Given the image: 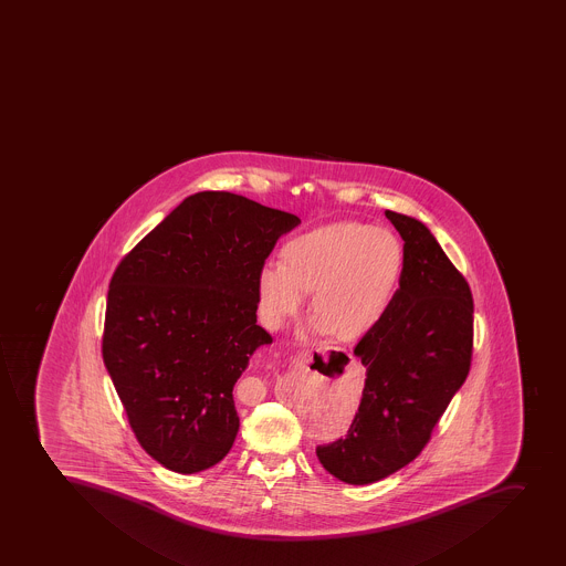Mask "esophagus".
<instances>
[{
    "label": "esophagus",
    "mask_w": 566,
    "mask_h": 566,
    "mask_svg": "<svg viewBox=\"0 0 566 566\" xmlns=\"http://www.w3.org/2000/svg\"><path fill=\"white\" fill-rule=\"evenodd\" d=\"M306 352H297L296 356L292 357V361L296 363V365H303L306 361Z\"/></svg>",
    "instance_id": "esophagus-1"
}]
</instances>
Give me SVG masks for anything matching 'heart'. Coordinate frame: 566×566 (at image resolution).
<instances>
[{
    "label": "heart",
    "instance_id": "b5f03b06",
    "mask_svg": "<svg viewBox=\"0 0 566 566\" xmlns=\"http://www.w3.org/2000/svg\"><path fill=\"white\" fill-rule=\"evenodd\" d=\"M402 244L387 229L332 223L296 235L281 249V265L266 263L255 277L258 314L269 331L300 314L312 291L311 334L352 342L387 314L402 274Z\"/></svg>",
    "mask_w": 566,
    "mask_h": 566
}]
</instances>
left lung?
<instances>
[{
	"label": "left lung",
	"instance_id": "1",
	"mask_svg": "<svg viewBox=\"0 0 566 566\" xmlns=\"http://www.w3.org/2000/svg\"><path fill=\"white\" fill-rule=\"evenodd\" d=\"M385 216L405 241L399 289L354 348L367 379L348 432L316 449L323 469L348 484L376 483L418 458L469 376L474 348L463 274L421 221Z\"/></svg>",
	"mask_w": 566,
	"mask_h": 566
}]
</instances>
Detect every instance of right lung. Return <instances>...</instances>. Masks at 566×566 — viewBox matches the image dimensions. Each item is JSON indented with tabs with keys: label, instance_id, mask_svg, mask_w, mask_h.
<instances>
[{
	"label": "right lung",
	"instance_id": "add662e5",
	"mask_svg": "<svg viewBox=\"0 0 566 566\" xmlns=\"http://www.w3.org/2000/svg\"><path fill=\"white\" fill-rule=\"evenodd\" d=\"M300 218L232 192L184 199L114 270L103 363L143 450L196 474L240 430L234 385L272 336L255 325V277Z\"/></svg>",
	"mask_w": 566,
	"mask_h": 566
}]
</instances>
